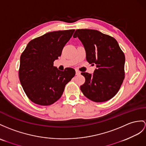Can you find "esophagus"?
I'll return each instance as SVG.
<instances>
[{
	"mask_svg": "<svg viewBox=\"0 0 146 146\" xmlns=\"http://www.w3.org/2000/svg\"><path fill=\"white\" fill-rule=\"evenodd\" d=\"M76 75H80V72L78 70H76Z\"/></svg>",
	"mask_w": 146,
	"mask_h": 146,
	"instance_id": "34e87169",
	"label": "esophagus"
}]
</instances>
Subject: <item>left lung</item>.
Returning a JSON list of instances; mask_svg holds the SVG:
<instances>
[{
	"label": "left lung",
	"mask_w": 146,
	"mask_h": 146,
	"mask_svg": "<svg viewBox=\"0 0 146 146\" xmlns=\"http://www.w3.org/2000/svg\"><path fill=\"white\" fill-rule=\"evenodd\" d=\"M73 37L82 42L87 62L97 67L92 75L81 73L85 79L80 86L82 92L95 102L110 100L118 93L124 79L125 56L118 42L95 30H77Z\"/></svg>",
	"instance_id": "left-lung-1"
}]
</instances>
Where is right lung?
<instances>
[{
    "mask_svg": "<svg viewBox=\"0 0 146 146\" xmlns=\"http://www.w3.org/2000/svg\"><path fill=\"white\" fill-rule=\"evenodd\" d=\"M75 30L49 32L31 40L20 56L19 79L27 97L33 103L48 106L61 98L76 71H61L53 66Z\"/></svg>",
    "mask_w": 146,
    "mask_h": 146,
    "instance_id": "add662e5",
    "label": "right lung"
}]
</instances>
